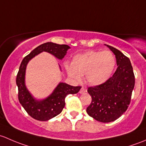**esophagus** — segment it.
<instances>
[{"label":"esophagus","mask_w":146,"mask_h":146,"mask_svg":"<svg viewBox=\"0 0 146 146\" xmlns=\"http://www.w3.org/2000/svg\"><path fill=\"white\" fill-rule=\"evenodd\" d=\"M86 91H87L86 88H84V87H82V88H81L80 91H79V93H80V94H84V93L86 92Z\"/></svg>","instance_id":"1"}]
</instances>
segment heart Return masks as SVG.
Instances as JSON below:
<instances>
[{
	"label": "heart",
	"instance_id": "1",
	"mask_svg": "<svg viewBox=\"0 0 146 146\" xmlns=\"http://www.w3.org/2000/svg\"><path fill=\"white\" fill-rule=\"evenodd\" d=\"M64 65L72 79L79 80L81 75L85 74L87 83L98 86L110 77L116 65V58L110 51L90 50L76 55L72 64L65 62Z\"/></svg>",
	"mask_w": 146,
	"mask_h": 146
}]
</instances>
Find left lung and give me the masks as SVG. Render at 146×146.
Instances as JSON below:
<instances>
[{
    "mask_svg": "<svg viewBox=\"0 0 146 146\" xmlns=\"http://www.w3.org/2000/svg\"><path fill=\"white\" fill-rule=\"evenodd\" d=\"M106 46L115 55L118 67L105 83L88 88L92 100L86 109L89 116L104 123L115 121L124 113L130 104L135 85L133 67L129 58L115 48Z\"/></svg>",
    "mask_w": 146,
    "mask_h": 146,
    "instance_id": "obj_1",
    "label": "left lung"
}]
</instances>
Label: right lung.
I'll list each match as a JSON object with an SVG mask.
<instances>
[{"instance_id":"right-lung-1","label":"right lung","mask_w":146,"mask_h":146,"mask_svg":"<svg viewBox=\"0 0 146 146\" xmlns=\"http://www.w3.org/2000/svg\"><path fill=\"white\" fill-rule=\"evenodd\" d=\"M70 48V47L67 45L47 42L34 49L21 62L16 79L18 87V99L26 112L35 119L47 121L59 115L65 106L66 96L69 94H77L82 87L72 86L66 83L60 82L50 96L42 100H37L29 91L25 84L27 65L29 60L42 52H49L58 59L62 60Z\"/></svg>"}]
</instances>
